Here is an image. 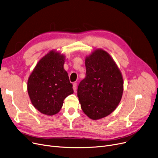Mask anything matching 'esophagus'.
Listing matches in <instances>:
<instances>
[{
    "instance_id": "34e87169",
    "label": "esophagus",
    "mask_w": 158,
    "mask_h": 158,
    "mask_svg": "<svg viewBox=\"0 0 158 158\" xmlns=\"http://www.w3.org/2000/svg\"><path fill=\"white\" fill-rule=\"evenodd\" d=\"M73 90L74 92L77 91V84L76 83V82H74V83H73Z\"/></svg>"
}]
</instances>
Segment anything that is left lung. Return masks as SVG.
<instances>
[{
  "mask_svg": "<svg viewBox=\"0 0 158 158\" xmlns=\"http://www.w3.org/2000/svg\"><path fill=\"white\" fill-rule=\"evenodd\" d=\"M85 78L78 87V97L84 113L93 119L113 112L122 99V75L106 51L95 50L85 59Z\"/></svg>",
  "mask_w": 158,
  "mask_h": 158,
  "instance_id": "1",
  "label": "left lung"
}]
</instances>
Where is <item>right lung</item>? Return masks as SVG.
Segmentation results:
<instances>
[{
  "label": "right lung",
  "mask_w": 158,
  "mask_h": 158,
  "mask_svg": "<svg viewBox=\"0 0 158 158\" xmlns=\"http://www.w3.org/2000/svg\"><path fill=\"white\" fill-rule=\"evenodd\" d=\"M64 64V56L51 51L36 64L28 79L30 100L42 114L58 113L64 99L74 92Z\"/></svg>",
  "instance_id": "obj_1"
}]
</instances>
